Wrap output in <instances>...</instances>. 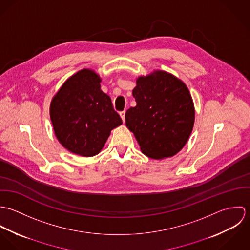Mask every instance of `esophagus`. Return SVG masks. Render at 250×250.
I'll return each instance as SVG.
<instances>
[{"label":"esophagus","mask_w":250,"mask_h":250,"mask_svg":"<svg viewBox=\"0 0 250 250\" xmlns=\"http://www.w3.org/2000/svg\"><path fill=\"white\" fill-rule=\"evenodd\" d=\"M119 115H120V117L122 118V121L124 122V121H125V110L120 111V112H119Z\"/></svg>","instance_id":"1"}]
</instances>
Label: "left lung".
Instances as JSON below:
<instances>
[{"mask_svg": "<svg viewBox=\"0 0 250 250\" xmlns=\"http://www.w3.org/2000/svg\"><path fill=\"white\" fill-rule=\"evenodd\" d=\"M137 106L125 121L143 154L151 159L172 157L187 143L194 123V107L186 84L171 74L140 77L133 89Z\"/></svg>", "mask_w": 250, "mask_h": 250, "instance_id": "left-lung-1", "label": "left lung"}]
</instances>
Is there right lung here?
Instances as JSON below:
<instances>
[{
    "mask_svg": "<svg viewBox=\"0 0 250 250\" xmlns=\"http://www.w3.org/2000/svg\"><path fill=\"white\" fill-rule=\"evenodd\" d=\"M100 77L83 69L71 76L52 100L50 116L59 142L74 154L97 155L110 131L122 124Z\"/></svg>",
    "mask_w": 250,
    "mask_h": 250,
    "instance_id": "add662e5",
    "label": "right lung"
}]
</instances>
